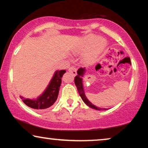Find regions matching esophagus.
I'll list each match as a JSON object with an SVG mask.
<instances>
[{
  "label": "esophagus",
  "instance_id": "esophagus-1",
  "mask_svg": "<svg viewBox=\"0 0 148 148\" xmlns=\"http://www.w3.org/2000/svg\"><path fill=\"white\" fill-rule=\"evenodd\" d=\"M69 71L73 75H77V69L75 67H74V66H71V67L69 69Z\"/></svg>",
  "mask_w": 148,
  "mask_h": 148
}]
</instances>
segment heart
<instances>
[{"label": "heart", "mask_w": 148, "mask_h": 148, "mask_svg": "<svg viewBox=\"0 0 148 148\" xmlns=\"http://www.w3.org/2000/svg\"><path fill=\"white\" fill-rule=\"evenodd\" d=\"M106 40L102 37H96L94 34H89L80 40L73 52L82 54V58L85 63L91 64L96 62L106 46Z\"/></svg>", "instance_id": "1"}]
</instances>
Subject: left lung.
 <instances>
[{
    "mask_svg": "<svg viewBox=\"0 0 148 148\" xmlns=\"http://www.w3.org/2000/svg\"><path fill=\"white\" fill-rule=\"evenodd\" d=\"M98 64H97V65H98ZM86 67L79 68L77 70V75L75 76V84L77 89V91L79 94V96H81V98H82L83 101L85 102V104L88 105V106L89 107H90V108L95 109V110H108L107 108H100V107L96 106L95 105L93 104L92 102H90L88 99L87 98L86 94H85V92H84V84H83V77L84 76V74L86 73Z\"/></svg>",
    "mask_w": 148,
    "mask_h": 148,
    "instance_id": "obj_1",
    "label": "left lung"
}]
</instances>
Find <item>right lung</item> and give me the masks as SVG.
<instances>
[{
  "label": "right lung",
  "instance_id": "1",
  "mask_svg": "<svg viewBox=\"0 0 148 148\" xmlns=\"http://www.w3.org/2000/svg\"><path fill=\"white\" fill-rule=\"evenodd\" d=\"M65 70H56L45 90L36 98H27L20 96L22 101L27 106L41 110L52 106L57 100L62 77Z\"/></svg>",
  "mask_w": 148,
  "mask_h": 148
}]
</instances>
